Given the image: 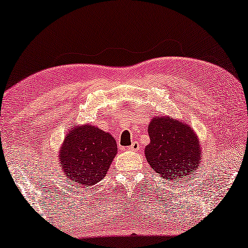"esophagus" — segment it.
I'll list each match as a JSON object with an SVG mask.
<instances>
[{
  "label": "esophagus",
  "instance_id": "34e87169",
  "mask_svg": "<svg viewBox=\"0 0 248 248\" xmlns=\"http://www.w3.org/2000/svg\"><path fill=\"white\" fill-rule=\"evenodd\" d=\"M129 150H138L139 149V142L134 141L131 143V146L128 147Z\"/></svg>",
  "mask_w": 248,
  "mask_h": 248
}]
</instances>
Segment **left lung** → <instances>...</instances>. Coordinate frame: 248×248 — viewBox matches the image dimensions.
Instances as JSON below:
<instances>
[{"label": "left lung", "instance_id": "1", "mask_svg": "<svg viewBox=\"0 0 248 248\" xmlns=\"http://www.w3.org/2000/svg\"><path fill=\"white\" fill-rule=\"evenodd\" d=\"M148 134L150 143L145 149L146 159L162 178L177 182L195 172L202 155L197 136L190 127L169 118H154Z\"/></svg>", "mask_w": 248, "mask_h": 248}]
</instances>
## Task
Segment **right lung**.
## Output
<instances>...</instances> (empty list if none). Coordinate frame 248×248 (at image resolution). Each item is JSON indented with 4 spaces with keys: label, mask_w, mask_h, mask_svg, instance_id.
Here are the masks:
<instances>
[{
    "label": "right lung",
    "mask_w": 248,
    "mask_h": 248,
    "mask_svg": "<svg viewBox=\"0 0 248 248\" xmlns=\"http://www.w3.org/2000/svg\"><path fill=\"white\" fill-rule=\"evenodd\" d=\"M117 142L108 132L89 124L66 135L60 149V167L79 188L93 186L106 176L117 154Z\"/></svg>",
    "instance_id": "obj_1"
}]
</instances>
